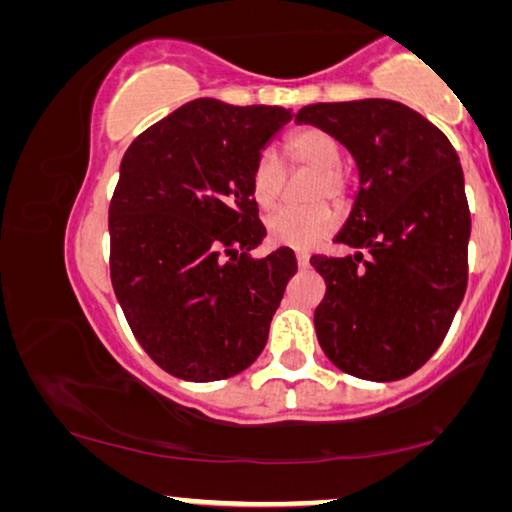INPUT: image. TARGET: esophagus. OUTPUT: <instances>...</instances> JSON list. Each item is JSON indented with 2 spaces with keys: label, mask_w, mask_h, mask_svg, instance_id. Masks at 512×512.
Segmentation results:
<instances>
[{
  "label": "esophagus",
  "mask_w": 512,
  "mask_h": 512,
  "mask_svg": "<svg viewBox=\"0 0 512 512\" xmlns=\"http://www.w3.org/2000/svg\"><path fill=\"white\" fill-rule=\"evenodd\" d=\"M308 262H311V257H308V253H297V264H299V269H306Z\"/></svg>",
  "instance_id": "esophagus-1"
}]
</instances>
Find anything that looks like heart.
Instances as JSON below:
<instances>
[{"label":"heart","instance_id":"b5f03b06","mask_svg":"<svg viewBox=\"0 0 512 512\" xmlns=\"http://www.w3.org/2000/svg\"><path fill=\"white\" fill-rule=\"evenodd\" d=\"M285 157L297 167L315 171L311 185V201L331 199L334 204H345L348 199V176L341 169V146L334 136L318 127H306L292 132L283 143ZM250 197L262 211H271L278 204L285 187V174L276 155L264 150L250 169L248 178ZM338 215L329 204H313L308 208H280L266 218L269 241L283 248L308 250L325 241L334 232Z\"/></svg>","mask_w":512,"mask_h":512}]
</instances>
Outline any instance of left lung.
I'll list each match as a JSON object with an SVG mask.
<instances>
[{
  "instance_id": "8db88e82",
  "label": "left lung",
  "mask_w": 512,
  "mask_h": 512,
  "mask_svg": "<svg viewBox=\"0 0 512 512\" xmlns=\"http://www.w3.org/2000/svg\"><path fill=\"white\" fill-rule=\"evenodd\" d=\"M297 122L343 143L359 174L334 239L355 255L311 257L327 285L313 320L320 348L350 376L406 378L438 350L466 292L462 164L441 129L392 99L311 104Z\"/></svg>"
}]
</instances>
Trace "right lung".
Wrapping results in <instances>:
<instances>
[{"label":"right lung","mask_w":512,"mask_h":512,"mask_svg":"<svg viewBox=\"0 0 512 512\" xmlns=\"http://www.w3.org/2000/svg\"><path fill=\"white\" fill-rule=\"evenodd\" d=\"M292 111L204 97L136 136L109 206L111 283L136 341L192 383L232 378L264 350L297 257L266 236L250 169Z\"/></svg>","instance_id":"right-lung-1"}]
</instances>
